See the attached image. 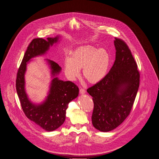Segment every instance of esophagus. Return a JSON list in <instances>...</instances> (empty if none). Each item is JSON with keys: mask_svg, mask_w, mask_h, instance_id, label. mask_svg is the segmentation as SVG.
Returning a JSON list of instances; mask_svg holds the SVG:
<instances>
[{"mask_svg": "<svg viewBox=\"0 0 159 159\" xmlns=\"http://www.w3.org/2000/svg\"><path fill=\"white\" fill-rule=\"evenodd\" d=\"M79 93L80 94H84L85 93V90L84 88H80L79 90Z\"/></svg>", "mask_w": 159, "mask_h": 159, "instance_id": "1", "label": "esophagus"}]
</instances>
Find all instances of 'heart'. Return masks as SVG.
I'll list each match as a JSON object with an SVG mask.
<instances>
[{
    "mask_svg": "<svg viewBox=\"0 0 159 159\" xmlns=\"http://www.w3.org/2000/svg\"><path fill=\"white\" fill-rule=\"evenodd\" d=\"M110 63V57L106 49L85 46L77 48L70 58H66L64 70L70 80H75L82 69L83 77L88 83L96 84L106 77Z\"/></svg>",
    "mask_w": 159,
    "mask_h": 159,
    "instance_id": "1",
    "label": "heart"
}]
</instances>
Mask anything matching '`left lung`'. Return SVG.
Returning a JSON list of instances; mask_svg holds the SVG:
<instances>
[{
    "instance_id": "obj_1",
    "label": "left lung",
    "mask_w": 159,
    "mask_h": 159,
    "mask_svg": "<svg viewBox=\"0 0 159 159\" xmlns=\"http://www.w3.org/2000/svg\"><path fill=\"white\" fill-rule=\"evenodd\" d=\"M115 61L106 77L87 89L93 97V126L111 131L123 122L132 108L140 85L137 65L125 43L115 38Z\"/></svg>"
}]
</instances>
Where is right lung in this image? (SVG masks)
<instances>
[{"label": "right lung", "instance_id": "right-lung-1", "mask_svg": "<svg viewBox=\"0 0 159 159\" xmlns=\"http://www.w3.org/2000/svg\"><path fill=\"white\" fill-rule=\"evenodd\" d=\"M60 36L34 39L24 54L17 73L16 87L22 108L25 116L48 132L60 127L65 121L68 104L79 95V88L71 81L60 80L57 75L61 68L52 60L46 59L51 72V80L48 94L40 104H35L29 98L25 88V74L27 64L31 59L46 53L50 46L59 41Z\"/></svg>", "mask_w": 159, "mask_h": 159}]
</instances>
